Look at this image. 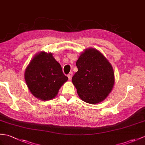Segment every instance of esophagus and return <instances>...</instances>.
I'll list each match as a JSON object with an SVG mask.
<instances>
[{
    "instance_id": "esophagus-1",
    "label": "esophagus",
    "mask_w": 145,
    "mask_h": 145,
    "mask_svg": "<svg viewBox=\"0 0 145 145\" xmlns=\"http://www.w3.org/2000/svg\"><path fill=\"white\" fill-rule=\"evenodd\" d=\"M68 78H69V80H71L72 79V76H73V73L72 72H70V73H69V74H68Z\"/></svg>"
}]
</instances>
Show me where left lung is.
I'll return each mask as SVG.
<instances>
[{
  "instance_id": "obj_1",
  "label": "left lung",
  "mask_w": 145,
  "mask_h": 145,
  "mask_svg": "<svg viewBox=\"0 0 145 145\" xmlns=\"http://www.w3.org/2000/svg\"><path fill=\"white\" fill-rule=\"evenodd\" d=\"M78 68L72 83L79 97L89 104H97L108 96L114 85L112 65L99 50H85L76 62Z\"/></svg>"
}]
</instances>
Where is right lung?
<instances>
[{"instance_id": "1", "label": "right lung", "mask_w": 145, "mask_h": 145, "mask_svg": "<svg viewBox=\"0 0 145 145\" xmlns=\"http://www.w3.org/2000/svg\"><path fill=\"white\" fill-rule=\"evenodd\" d=\"M25 79L33 96L47 101L54 98L68 77L52 53L41 52L35 55L26 67Z\"/></svg>"}]
</instances>
